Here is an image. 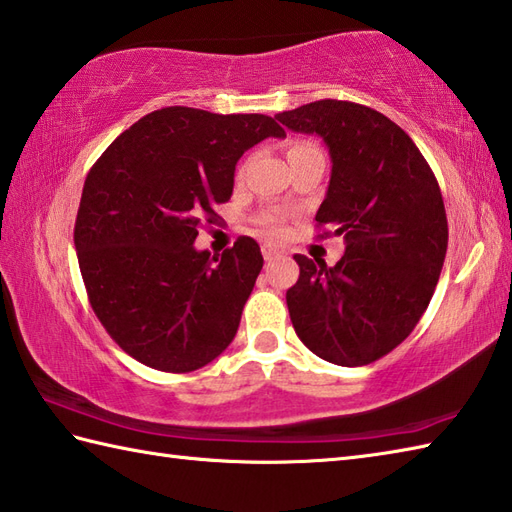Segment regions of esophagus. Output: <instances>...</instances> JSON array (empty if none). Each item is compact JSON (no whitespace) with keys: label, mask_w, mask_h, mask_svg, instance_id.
Returning <instances> with one entry per match:
<instances>
[{"label":"esophagus","mask_w":512,"mask_h":512,"mask_svg":"<svg viewBox=\"0 0 512 512\" xmlns=\"http://www.w3.org/2000/svg\"><path fill=\"white\" fill-rule=\"evenodd\" d=\"M283 256V252H280V249L276 247V245H271V243H265L263 245V258L265 260H276V258H280Z\"/></svg>","instance_id":"obj_1"}]
</instances>
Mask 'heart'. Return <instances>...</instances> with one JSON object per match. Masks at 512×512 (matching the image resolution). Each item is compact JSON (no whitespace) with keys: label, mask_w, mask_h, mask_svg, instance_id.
<instances>
[{"label":"heart","mask_w":512,"mask_h":512,"mask_svg":"<svg viewBox=\"0 0 512 512\" xmlns=\"http://www.w3.org/2000/svg\"><path fill=\"white\" fill-rule=\"evenodd\" d=\"M307 152H320V150H318V145H314L311 141H294L289 148V156L291 154H307ZM260 225H263L265 232L271 236H280L285 232V223L278 214H265L263 218H260Z\"/></svg>","instance_id":"b5f03b06"}]
</instances>
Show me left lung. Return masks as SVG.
<instances>
[{
  "label": "left lung",
  "mask_w": 512,
  "mask_h": 512,
  "mask_svg": "<svg viewBox=\"0 0 512 512\" xmlns=\"http://www.w3.org/2000/svg\"><path fill=\"white\" fill-rule=\"evenodd\" d=\"M276 119L327 143L333 165L316 221L347 243L333 267L294 256L291 325L318 358L362 367L398 347L433 298L448 245L440 185L409 134L378 110L322 99Z\"/></svg>",
  "instance_id": "1"
}]
</instances>
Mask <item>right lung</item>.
I'll list each match as a JSON object with an SVG mask.
<instances>
[{
    "label": "right lung",
    "instance_id": "add662e5",
    "mask_svg": "<svg viewBox=\"0 0 512 512\" xmlns=\"http://www.w3.org/2000/svg\"><path fill=\"white\" fill-rule=\"evenodd\" d=\"M267 137L285 130L265 114L172 106L145 114L88 172L75 223L83 283L110 338L145 367L196 371L234 340L263 254L249 236L221 258L194 241L232 196L238 159Z\"/></svg>",
    "mask_w": 512,
    "mask_h": 512
}]
</instances>
